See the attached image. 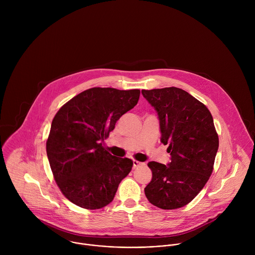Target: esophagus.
<instances>
[{
	"mask_svg": "<svg viewBox=\"0 0 255 255\" xmlns=\"http://www.w3.org/2000/svg\"><path fill=\"white\" fill-rule=\"evenodd\" d=\"M143 165H145L144 162H140V161H137V160H133V167H134V168H137V167L143 166Z\"/></svg>",
	"mask_w": 255,
	"mask_h": 255,
	"instance_id": "obj_1",
	"label": "esophagus"
}]
</instances>
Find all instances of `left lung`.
I'll return each instance as SVG.
<instances>
[{
    "label": "left lung",
    "instance_id": "1",
    "mask_svg": "<svg viewBox=\"0 0 255 255\" xmlns=\"http://www.w3.org/2000/svg\"><path fill=\"white\" fill-rule=\"evenodd\" d=\"M159 120L160 141L168 144L170 161L148 162L152 179L144 189L154 206L173 210L188 205L205 187L219 147L208 108L178 88L142 90Z\"/></svg>",
    "mask_w": 255,
    "mask_h": 255
}]
</instances>
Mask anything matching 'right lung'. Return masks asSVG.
Listing matches in <instances>:
<instances>
[{"mask_svg":"<svg viewBox=\"0 0 255 255\" xmlns=\"http://www.w3.org/2000/svg\"><path fill=\"white\" fill-rule=\"evenodd\" d=\"M139 90L93 88L63 105L46 142L49 164L62 194L84 209L110 204L133 161L109 153L102 143L139 100Z\"/></svg>","mask_w":255,"mask_h":255,"instance_id":"right-lung-1","label":"right lung"}]
</instances>
